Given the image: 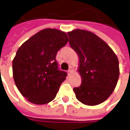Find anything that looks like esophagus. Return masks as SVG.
<instances>
[{
  "label": "esophagus",
  "instance_id": "esophagus-1",
  "mask_svg": "<svg viewBox=\"0 0 130 130\" xmlns=\"http://www.w3.org/2000/svg\"><path fill=\"white\" fill-rule=\"evenodd\" d=\"M71 72H72V68H71V67H70V68H69V70H68V73L70 75Z\"/></svg>",
  "mask_w": 130,
  "mask_h": 130
}]
</instances>
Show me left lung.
<instances>
[{"instance_id":"left-lung-1","label":"left lung","mask_w":130,"mask_h":130,"mask_svg":"<svg viewBox=\"0 0 130 130\" xmlns=\"http://www.w3.org/2000/svg\"><path fill=\"white\" fill-rule=\"evenodd\" d=\"M68 35L70 45L80 58L82 83L73 88L76 98L87 105H99L117 85L120 75L117 57L105 41L91 32L76 29Z\"/></svg>"}]
</instances>
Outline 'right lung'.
<instances>
[{
    "label": "right lung",
    "instance_id": "add662e5",
    "mask_svg": "<svg viewBox=\"0 0 130 130\" xmlns=\"http://www.w3.org/2000/svg\"><path fill=\"white\" fill-rule=\"evenodd\" d=\"M68 41L65 32L47 28L21 45L13 60V75L18 90L29 102L47 104L56 97L68 74L56 60L58 51Z\"/></svg>",
    "mask_w": 130,
    "mask_h": 130
}]
</instances>
